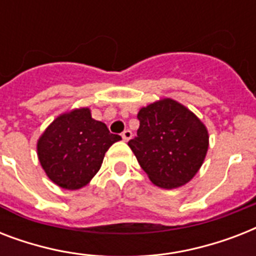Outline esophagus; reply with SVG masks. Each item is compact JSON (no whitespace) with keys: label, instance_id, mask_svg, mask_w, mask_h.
<instances>
[{"label":"esophagus","instance_id":"obj_1","mask_svg":"<svg viewBox=\"0 0 256 256\" xmlns=\"http://www.w3.org/2000/svg\"><path fill=\"white\" fill-rule=\"evenodd\" d=\"M132 136V132H130V130H124V132H122V138H124V142H128V140H130Z\"/></svg>","mask_w":256,"mask_h":256}]
</instances>
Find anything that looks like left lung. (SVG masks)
Masks as SVG:
<instances>
[{
	"label": "left lung",
	"mask_w": 256,
	"mask_h": 256,
	"mask_svg": "<svg viewBox=\"0 0 256 256\" xmlns=\"http://www.w3.org/2000/svg\"><path fill=\"white\" fill-rule=\"evenodd\" d=\"M140 128L128 146L154 184L176 188L192 179L208 148V132L198 116L171 98L138 112Z\"/></svg>",
	"instance_id": "8db88e82"
}]
</instances>
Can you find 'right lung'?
<instances>
[{
	"label": "right lung",
	"mask_w": 256,
	"mask_h": 256,
	"mask_svg": "<svg viewBox=\"0 0 256 256\" xmlns=\"http://www.w3.org/2000/svg\"><path fill=\"white\" fill-rule=\"evenodd\" d=\"M104 122L81 108L57 116L37 142V154L50 180L66 190L86 186L100 168L104 152L120 140Z\"/></svg>",
	"instance_id": "1"
}]
</instances>
